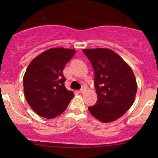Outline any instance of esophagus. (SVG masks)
I'll use <instances>...</instances> for the list:
<instances>
[{"instance_id":"esophagus-1","label":"esophagus","mask_w":158,"mask_h":158,"mask_svg":"<svg viewBox=\"0 0 158 158\" xmlns=\"http://www.w3.org/2000/svg\"><path fill=\"white\" fill-rule=\"evenodd\" d=\"M85 91H86V88H81V89L79 90V93H81V94H83V93H85Z\"/></svg>"}]
</instances>
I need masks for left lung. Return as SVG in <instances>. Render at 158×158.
Here are the masks:
<instances>
[{
  "instance_id": "8db88e82",
  "label": "left lung",
  "mask_w": 158,
  "mask_h": 158,
  "mask_svg": "<svg viewBox=\"0 0 158 158\" xmlns=\"http://www.w3.org/2000/svg\"><path fill=\"white\" fill-rule=\"evenodd\" d=\"M82 52L94 71L97 103L90 113L102 123L117 120L134 103L137 85L129 65L109 49H85Z\"/></svg>"
}]
</instances>
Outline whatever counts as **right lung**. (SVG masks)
Here are the masks:
<instances>
[{"mask_svg":"<svg viewBox=\"0 0 158 158\" xmlns=\"http://www.w3.org/2000/svg\"><path fill=\"white\" fill-rule=\"evenodd\" d=\"M73 49L52 48L28 65L23 79L27 102L38 115L52 119L66 110L74 94L64 86L65 64L73 58Z\"/></svg>","mask_w":158,"mask_h":158,"instance_id":"obj_1","label":"right lung"}]
</instances>
